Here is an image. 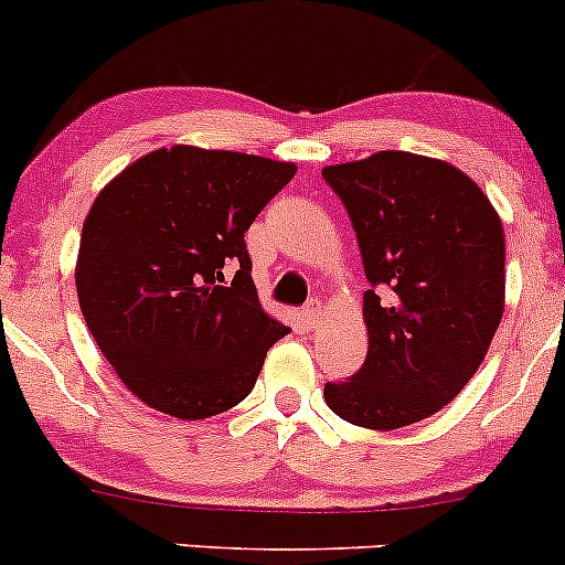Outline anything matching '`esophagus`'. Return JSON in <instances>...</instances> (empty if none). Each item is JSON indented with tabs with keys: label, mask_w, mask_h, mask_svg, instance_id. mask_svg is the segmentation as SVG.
Segmentation results:
<instances>
[{
	"label": "esophagus",
	"mask_w": 565,
	"mask_h": 565,
	"mask_svg": "<svg viewBox=\"0 0 565 565\" xmlns=\"http://www.w3.org/2000/svg\"><path fill=\"white\" fill-rule=\"evenodd\" d=\"M321 316H323V305H321V300H310V302L302 308V321L308 323L310 329L319 327Z\"/></svg>",
	"instance_id": "esophagus-1"
}]
</instances>
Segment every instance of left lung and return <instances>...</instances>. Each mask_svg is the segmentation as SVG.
Returning <instances> with one entry per match:
<instances>
[{
	"mask_svg": "<svg viewBox=\"0 0 565 565\" xmlns=\"http://www.w3.org/2000/svg\"><path fill=\"white\" fill-rule=\"evenodd\" d=\"M345 204L364 274L369 353L327 382L337 417L395 430L444 408L483 364L504 310V231L476 180L408 151L321 170Z\"/></svg>",
	"mask_w": 565,
	"mask_h": 565,
	"instance_id": "left-lung-1",
	"label": "left lung"
}]
</instances>
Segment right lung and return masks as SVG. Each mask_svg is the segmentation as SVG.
Returning <instances> with one entry per match:
<instances>
[{
    "instance_id": "right-lung-1",
    "label": "right lung",
    "mask_w": 565,
    "mask_h": 565,
    "mask_svg": "<svg viewBox=\"0 0 565 565\" xmlns=\"http://www.w3.org/2000/svg\"><path fill=\"white\" fill-rule=\"evenodd\" d=\"M295 172L291 161L172 146L97 193L76 295L100 353L142 404L206 419L252 393L289 329L257 300L244 233ZM228 264L239 268L231 282Z\"/></svg>"
}]
</instances>
